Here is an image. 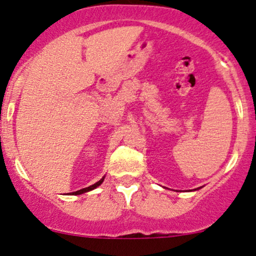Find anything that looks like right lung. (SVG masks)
Segmentation results:
<instances>
[{"instance_id": "obj_1", "label": "right lung", "mask_w": 256, "mask_h": 256, "mask_svg": "<svg viewBox=\"0 0 256 256\" xmlns=\"http://www.w3.org/2000/svg\"><path fill=\"white\" fill-rule=\"evenodd\" d=\"M104 177L102 178V179H100V180L98 182V183H95L94 185H90V186L84 188V189H80V190H78V192H72V195H80V194H84V192H90V190L95 189V188H98V185H101V184H102V182H104Z\"/></svg>"}]
</instances>
